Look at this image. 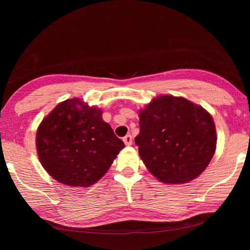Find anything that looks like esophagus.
I'll use <instances>...</instances> for the list:
<instances>
[{
    "label": "esophagus",
    "instance_id": "esophagus-1",
    "mask_svg": "<svg viewBox=\"0 0 250 250\" xmlns=\"http://www.w3.org/2000/svg\"><path fill=\"white\" fill-rule=\"evenodd\" d=\"M124 142H125V145H131L132 144V136L130 135V134H128V135H125V137H124Z\"/></svg>",
    "mask_w": 250,
    "mask_h": 250
}]
</instances>
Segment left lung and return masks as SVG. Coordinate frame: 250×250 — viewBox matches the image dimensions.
<instances>
[{
	"label": "left lung",
	"instance_id": "1",
	"mask_svg": "<svg viewBox=\"0 0 250 250\" xmlns=\"http://www.w3.org/2000/svg\"><path fill=\"white\" fill-rule=\"evenodd\" d=\"M135 144L149 172L167 184L196 178L216 149L214 120L199 105L184 98L161 95L140 111Z\"/></svg>",
	"mask_w": 250,
	"mask_h": 250
}]
</instances>
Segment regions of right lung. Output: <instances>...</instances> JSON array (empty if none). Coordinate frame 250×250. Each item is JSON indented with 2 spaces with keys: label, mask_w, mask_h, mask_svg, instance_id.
<instances>
[{
  "label": "right lung",
  "mask_w": 250,
  "mask_h": 250,
  "mask_svg": "<svg viewBox=\"0 0 250 250\" xmlns=\"http://www.w3.org/2000/svg\"><path fill=\"white\" fill-rule=\"evenodd\" d=\"M124 147L101 109L78 99L58 104L36 133L42 166L58 182L73 187L97 183Z\"/></svg>",
  "instance_id": "obj_1"
}]
</instances>
